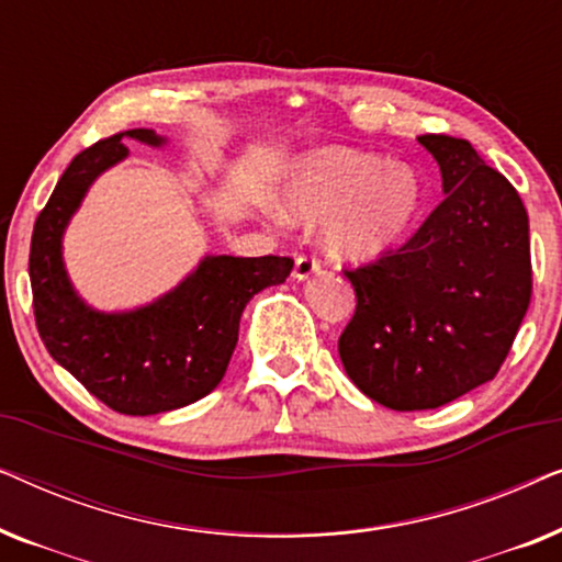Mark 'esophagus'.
Segmentation results:
<instances>
[{"mask_svg": "<svg viewBox=\"0 0 562 562\" xmlns=\"http://www.w3.org/2000/svg\"><path fill=\"white\" fill-rule=\"evenodd\" d=\"M319 268H322V263H319L317 256H299L296 263H294V279L296 281L310 279V276L319 273Z\"/></svg>", "mask_w": 562, "mask_h": 562, "instance_id": "obj_1", "label": "esophagus"}]
</instances>
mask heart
<instances>
[{
  "label": "heart",
  "instance_id": "obj_1",
  "mask_svg": "<svg viewBox=\"0 0 562 562\" xmlns=\"http://www.w3.org/2000/svg\"><path fill=\"white\" fill-rule=\"evenodd\" d=\"M425 187L412 166L350 148L302 156L283 187V212L327 222L325 243L345 260H375L398 248L417 225Z\"/></svg>",
  "mask_w": 562,
  "mask_h": 562
}]
</instances>
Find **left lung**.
<instances>
[{
    "label": "left lung",
    "mask_w": 562,
    "mask_h": 562,
    "mask_svg": "<svg viewBox=\"0 0 562 562\" xmlns=\"http://www.w3.org/2000/svg\"><path fill=\"white\" fill-rule=\"evenodd\" d=\"M417 140L445 199L402 248L345 271L358 304L337 342L350 381L396 412L437 409L494 379L532 296L517 189L468 140Z\"/></svg>",
    "instance_id": "left-lung-1"
}]
</instances>
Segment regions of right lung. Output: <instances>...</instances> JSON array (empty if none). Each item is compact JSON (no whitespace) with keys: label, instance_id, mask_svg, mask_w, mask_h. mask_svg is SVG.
<instances>
[{"label":"right lung","instance_id":"1","mask_svg":"<svg viewBox=\"0 0 562 562\" xmlns=\"http://www.w3.org/2000/svg\"><path fill=\"white\" fill-rule=\"evenodd\" d=\"M122 137L153 148L166 137L137 127L99 140L71 160L30 243V283L41 340L56 363L110 409L148 417L181 409L217 389L237 345L245 304L286 281L281 256H206L173 291L130 312H99L76 294L64 266V233L99 173L127 158Z\"/></svg>","mask_w":562,"mask_h":562}]
</instances>
